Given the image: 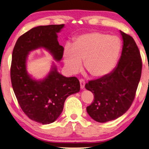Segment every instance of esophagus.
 <instances>
[{
    "label": "esophagus",
    "mask_w": 149,
    "mask_h": 149,
    "mask_svg": "<svg viewBox=\"0 0 149 149\" xmlns=\"http://www.w3.org/2000/svg\"><path fill=\"white\" fill-rule=\"evenodd\" d=\"M80 88L82 89H84V86H85V80L82 78L80 79Z\"/></svg>",
    "instance_id": "obj_1"
}]
</instances>
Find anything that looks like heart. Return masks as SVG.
Listing matches in <instances>:
<instances>
[{"label": "heart", "mask_w": 149, "mask_h": 149, "mask_svg": "<svg viewBox=\"0 0 149 149\" xmlns=\"http://www.w3.org/2000/svg\"><path fill=\"white\" fill-rule=\"evenodd\" d=\"M121 49V41L117 36L100 32L87 33L78 36L72 47H65L64 61L71 71L76 72L84 60L86 71L92 77H104L115 68Z\"/></svg>", "instance_id": "obj_1"}]
</instances>
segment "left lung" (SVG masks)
<instances>
[{"label":"left lung","mask_w":149,"mask_h":149,"mask_svg":"<svg viewBox=\"0 0 149 149\" xmlns=\"http://www.w3.org/2000/svg\"><path fill=\"white\" fill-rule=\"evenodd\" d=\"M123 40L121 56L111 73L89 80L85 88L94 100L87 107L93 119L99 123L113 120L127 111L136 96L141 75L142 60L139 50L131 36L120 30Z\"/></svg>","instance_id":"left-lung-1"}]
</instances>
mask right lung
Segmentation results:
<instances>
[{"mask_svg":"<svg viewBox=\"0 0 149 149\" xmlns=\"http://www.w3.org/2000/svg\"><path fill=\"white\" fill-rule=\"evenodd\" d=\"M63 26L62 24L33 28L18 38L13 50L10 77L14 93L28 117L43 125L58 119L67 97L80 91V82L75 77H63L56 67L43 80H33L27 74L26 58L31 50L43 47L55 60H60L64 49L59 45L57 33Z\"/></svg>","mask_w":149,"mask_h":149,"instance_id":"obj_1","label":"right lung"}]
</instances>
